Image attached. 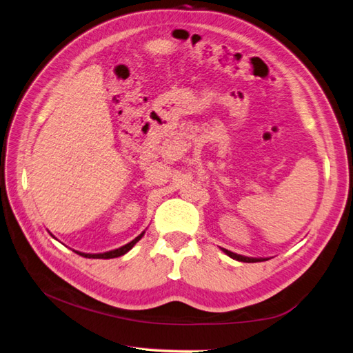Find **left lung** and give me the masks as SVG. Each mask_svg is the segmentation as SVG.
<instances>
[{"label":"left lung","instance_id":"8db88e82","mask_svg":"<svg viewBox=\"0 0 353 353\" xmlns=\"http://www.w3.org/2000/svg\"><path fill=\"white\" fill-rule=\"evenodd\" d=\"M223 252L228 254V256H230L232 259H236V261H241V262H261V261H267V259H262V258H247V256H243V254H236L234 252H229L226 249H223Z\"/></svg>","mask_w":353,"mask_h":353}]
</instances>
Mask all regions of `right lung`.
Segmentation results:
<instances>
[{
  "instance_id": "add662e5",
  "label": "right lung",
  "mask_w": 353,
  "mask_h": 353,
  "mask_svg": "<svg viewBox=\"0 0 353 353\" xmlns=\"http://www.w3.org/2000/svg\"><path fill=\"white\" fill-rule=\"evenodd\" d=\"M142 235H144V232H142V234L139 235V236H137L133 239V241H130L129 244H125V245H123V247H119V249H115V250H110V252H104V253H94V254H91V253H81V252H76V253H79L80 256H83V258H92V259H110V258H118V256H123L124 253H127L129 252L132 247L137 244L139 239L142 238Z\"/></svg>"
}]
</instances>
